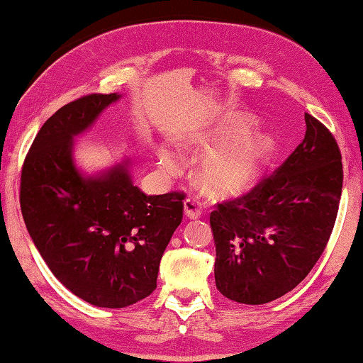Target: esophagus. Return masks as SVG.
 Returning <instances> with one entry per match:
<instances>
[{"label": "esophagus", "mask_w": 363, "mask_h": 363, "mask_svg": "<svg viewBox=\"0 0 363 363\" xmlns=\"http://www.w3.org/2000/svg\"><path fill=\"white\" fill-rule=\"evenodd\" d=\"M183 210H185L186 218H190V220H198V218L201 216V203L195 200V198H186V200L183 201Z\"/></svg>", "instance_id": "34e87169"}]
</instances>
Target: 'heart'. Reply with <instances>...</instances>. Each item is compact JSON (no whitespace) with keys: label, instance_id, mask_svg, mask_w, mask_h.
I'll return each instance as SVG.
<instances>
[{"label":"heart","instance_id":"1","mask_svg":"<svg viewBox=\"0 0 363 363\" xmlns=\"http://www.w3.org/2000/svg\"><path fill=\"white\" fill-rule=\"evenodd\" d=\"M256 121L250 113L233 112L210 130L186 138L191 150L206 152L198 165V177L206 190L218 196L241 195L261 180L276 153V142L266 132H251ZM163 170L177 168V160L165 147L158 148Z\"/></svg>","mask_w":363,"mask_h":363}]
</instances>
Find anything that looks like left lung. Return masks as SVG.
<instances>
[{"mask_svg":"<svg viewBox=\"0 0 363 363\" xmlns=\"http://www.w3.org/2000/svg\"><path fill=\"white\" fill-rule=\"evenodd\" d=\"M306 135L251 193L210 215L218 291L259 306L294 289L325 250L344 183L332 133L306 113Z\"/></svg>","mask_w":363,"mask_h":363,"instance_id":"left-lung-1","label":"left lung"}]
</instances>
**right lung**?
Here are the masks:
<instances>
[{
    "label": "right lung",
    "instance_id": "add662e5",
    "mask_svg": "<svg viewBox=\"0 0 363 363\" xmlns=\"http://www.w3.org/2000/svg\"><path fill=\"white\" fill-rule=\"evenodd\" d=\"M121 94H92L59 108L34 138L21 173L28 233L54 276L97 307L122 309L157 287L158 267L183 218V195H145L130 160L86 173L74 140Z\"/></svg>",
    "mask_w": 363,
    "mask_h": 363
}]
</instances>
